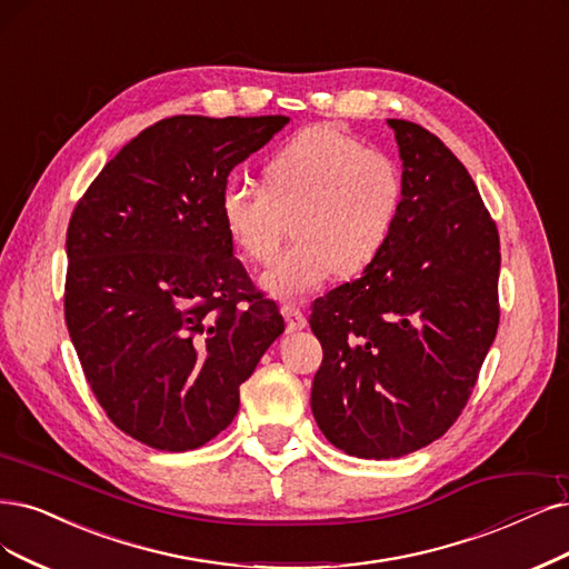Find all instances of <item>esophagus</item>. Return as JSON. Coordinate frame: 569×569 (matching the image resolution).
Returning a JSON list of instances; mask_svg holds the SVG:
<instances>
[{
  "mask_svg": "<svg viewBox=\"0 0 569 569\" xmlns=\"http://www.w3.org/2000/svg\"><path fill=\"white\" fill-rule=\"evenodd\" d=\"M281 313H283V319H286L288 332H298V330L307 328V317L302 313V309H298L296 305H283Z\"/></svg>",
  "mask_w": 569,
  "mask_h": 569,
  "instance_id": "esophagus-1",
  "label": "esophagus"
}]
</instances>
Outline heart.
<instances>
[{"mask_svg":"<svg viewBox=\"0 0 569 569\" xmlns=\"http://www.w3.org/2000/svg\"><path fill=\"white\" fill-rule=\"evenodd\" d=\"M401 203L396 166L363 142L309 126L262 163V187L227 182L220 220L250 262H269L290 218L296 239L262 273V288L279 300H298L332 273L356 277L385 250Z\"/></svg>","mask_w":569,"mask_h":569,"instance_id":"obj_1","label":"heart"}]
</instances>
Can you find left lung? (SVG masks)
Wrapping results in <instances>:
<instances>
[{"label": "left lung", "mask_w": 569, "mask_h": 569, "mask_svg": "<svg viewBox=\"0 0 569 569\" xmlns=\"http://www.w3.org/2000/svg\"><path fill=\"white\" fill-rule=\"evenodd\" d=\"M387 123L403 161L389 241L309 317L323 347L313 419L361 459H396L443 436L499 326V234L469 171L422 126Z\"/></svg>", "instance_id": "8db88e82"}]
</instances>
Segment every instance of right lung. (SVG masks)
Listing matches in <instances>:
<instances>
[{
  "label": "right lung",
  "mask_w": 569,
  "mask_h": 569,
  "mask_svg": "<svg viewBox=\"0 0 569 569\" xmlns=\"http://www.w3.org/2000/svg\"><path fill=\"white\" fill-rule=\"evenodd\" d=\"M288 117L180 114L104 163L68 227L66 321L112 422L166 452L194 450L239 412V387L283 332L220 220L231 168Z\"/></svg>",
  "instance_id": "right-lung-1"
}]
</instances>
